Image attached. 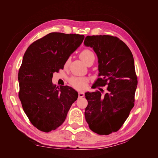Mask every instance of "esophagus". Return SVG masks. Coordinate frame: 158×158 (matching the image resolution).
<instances>
[{"instance_id": "esophagus-1", "label": "esophagus", "mask_w": 158, "mask_h": 158, "mask_svg": "<svg viewBox=\"0 0 158 158\" xmlns=\"http://www.w3.org/2000/svg\"><path fill=\"white\" fill-rule=\"evenodd\" d=\"M78 95H79V97H85V93L83 92H79L78 93Z\"/></svg>"}]
</instances>
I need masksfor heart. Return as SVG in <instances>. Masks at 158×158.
Segmentation results:
<instances>
[{
	"label": "heart",
	"mask_w": 158,
	"mask_h": 158,
	"mask_svg": "<svg viewBox=\"0 0 158 158\" xmlns=\"http://www.w3.org/2000/svg\"><path fill=\"white\" fill-rule=\"evenodd\" d=\"M80 57L86 64L91 60L92 58L95 57L94 53L88 49H85L82 51L80 54ZM70 62V59L68 58L64 63V67H68ZM70 85L75 89L78 90L85 89L88 85V79L83 77H77L74 76L72 77L69 80Z\"/></svg>",
	"instance_id": "b5f03b06"
}]
</instances>
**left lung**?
I'll list each match as a JSON object with an SVG mask.
<instances>
[{
  "mask_svg": "<svg viewBox=\"0 0 158 158\" xmlns=\"http://www.w3.org/2000/svg\"><path fill=\"white\" fill-rule=\"evenodd\" d=\"M84 44L94 49L98 57V78L86 92L88 106L85 115L89 129L101 135L117 132L135 105L138 81L133 56L127 45L110 35L87 36ZM107 85L106 93L100 87Z\"/></svg>",
  "mask_w": 158,
  "mask_h": 158,
  "instance_id": "1",
  "label": "left lung"
}]
</instances>
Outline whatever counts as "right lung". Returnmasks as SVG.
Listing matches in <instances>:
<instances>
[{
	"label": "right lung",
	"mask_w": 158,
	"mask_h": 158,
	"mask_svg": "<svg viewBox=\"0 0 158 158\" xmlns=\"http://www.w3.org/2000/svg\"><path fill=\"white\" fill-rule=\"evenodd\" d=\"M84 38V35L51 32L30 45L23 55L18 75L19 96L25 113L40 131L48 132L60 127L77 99L74 89L56 87L52 79Z\"/></svg>",
	"instance_id": "obj_1"
}]
</instances>
